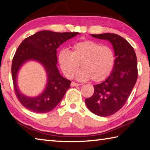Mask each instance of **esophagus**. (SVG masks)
I'll return each mask as SVG.
<instances>
[{"instance_id": "1", "label": "esophagus", "mask_w": 150, "mask_h": 150, "mask_svg": "<svg viewBox=\"0 0 150 150\" xmlns=\"http://www.w3.org/2000/svg\"><path fill=\"white\" fill-rule=\"evenodd\" d=\"M80 86L79 83H77L74 82H71V86H72V87H75V86Z\"/></svg>"}]
</instances>
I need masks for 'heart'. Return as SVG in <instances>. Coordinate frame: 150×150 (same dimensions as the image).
<instances>
[{"instance_id":"1","label":"heart","mask_w":150,"mask_h":150,"mask_svg":"<svg viewBox=\"0 0 150 150\" xmlns=\"http://www.w3.org/2000/svg\"><path fill=\"white\" fill-rule=\"evenodd\" d=\"M58 60L62 72L68 78H72L80 64L82 68L76 75L77 80L91 78L94 82H101L113 69L115 54L111 47L86 40L75 43L71 52L62 50Z\"/></svg>"}]
</instances>
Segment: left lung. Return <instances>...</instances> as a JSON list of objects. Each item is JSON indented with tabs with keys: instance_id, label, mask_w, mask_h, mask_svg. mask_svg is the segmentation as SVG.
Wrapping results in <instances>:
<instances>
[{
	"instance_id": "8db88e82",
	"label": "left lung",
	"mask_w": 150,
	"mask_h": 150,
	"mask_svg": "<svg viewBox=\"0 0 150 150\" xmlns=\"http://www.w3.org/2000/svg\"><path fill=\"white\" fill-rule=\"evenodd\" d=\"M112 44L115 62L111 73L103 82L94 85L93 96L85 103L93 114L100 117L113 115L122 108L130 96L138 78L137 58L133 47L117 34H91Z\"/></svg>"
}]
</instances>
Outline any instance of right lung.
I'll list each match as a JSON object with an SVG mask.
<instances>
[{"label": "right lung", "mask_w": 150, "mask_h": 150, "mask_svg": "<svg viewBox=\"0 0 150 150\" xmlns=\"http://www.w3.org/2000/svg\"><path fill=\"white\" fill-rule=\"evenodd\" d=\"M78 34L41 31L25 39L18 47L12 60V76L16 95L26 109L38 113H45L52 111L62 100L70 87L71 81L63 77L58 69L57 49L68 39ZM30 60L43 66L47 78L44 91L35 97H29L21 93L17 82L20 68Z\"/></svg>", "instance_id": "obj_1"}]
</instances>
